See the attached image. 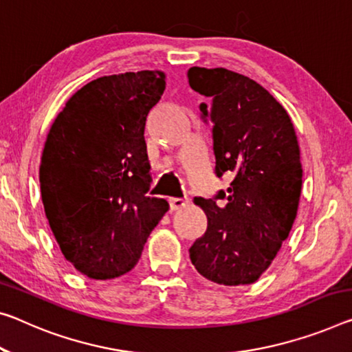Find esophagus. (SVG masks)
<instances>
[{
  "label": "esophagus",
  "instance_id": "34e87169",
  "mask_svg": "<svg viewBox=\"0 0 352 352\" xmlns=\"http://www.w3.org/2000/svg\"><path fill=\"white\" fill-rule=\"evenodd\" d=\"M186 204H188V199H182V197H170L169 199V205H170L172 211L183 208V206H185Z\"/></svg>",
  "mask_w": 352,
  "mask_h": 352
}]
</instances>
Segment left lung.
Instances as JSON below:
<instances>
[{"label": "left lung", "instance_id": "obj_1", "mask_svg": "<svg viewBox=\"0 0 352 352\" xmlns=\"http://www.w3.org/2000/svg\"><path fill=\"white\" fill-rule=\"evenodd\" d=\"M189 86L208 98L200 119L213 130L214 174L233 177L213 197H196L208 217L189 256L219 285L254 283L292 230L302 188L296 133L277 100L250 78L227 69L188 70Z\"/></svg>", "mask_w": 352, "mask_h": 352}]
</instances>
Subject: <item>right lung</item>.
<instances>
[{"label":"right lung","mask_w":352,"mask_h":352,"mask_svg":"<svg viewBox=\"0 0 352 352\" xmlns=\"http://www.w3.org/2000/svg\"><path fill=\"white\" fill-rule=\"evenodd\" d=\"M164 74L142 70L97 78L53 122L38 182L50 227L67 260L91 278L135 267L150 232L169 210L152 185L144 138Z\"/></svg>","instance_id":"add662e5"}]
</instances>
